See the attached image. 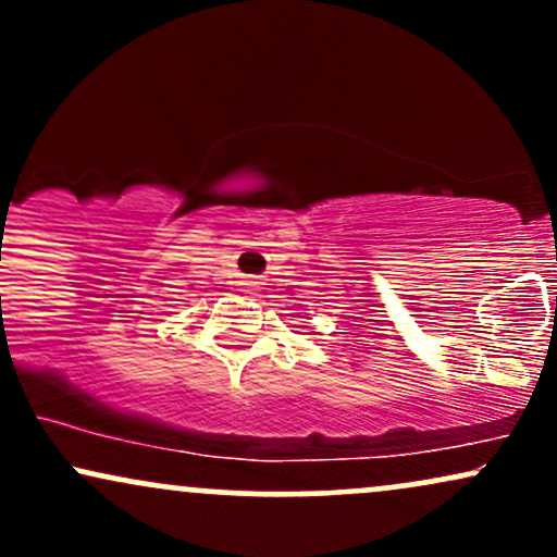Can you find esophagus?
I'll return each instance as SVG.
<instances>
[{"instance_id":"esophagus-1","label":"esophagus","mask_w":557,"mask_h":557,"mask_svg":"<svg viewBox=\"0 0 557 557\" xmlns=\"http://www.w3.org/2000/svg\"><path fill=\"white\" fill-rule=\"evenodd\" d=\"M243 287H248V290H253V287H259V280L257 277H243Z\"/></svg>"}]
</instances>
